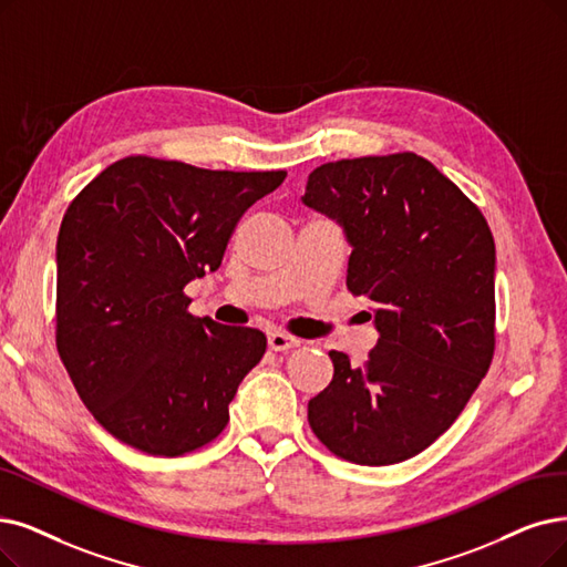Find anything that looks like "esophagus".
<instances>
[{
  "mask_svg": "<svg viewBox=\"0 0 567 567\" xmlns=\"http://www.w3.org/2000/svg\"><path fill=\"white\" fill-rule=\"evenodd\" d=\"M267 344H269L271 351H288V349L300 347V339L290 337L286 332H269L267 334Z\"/></svg>",
  "mask_w": 567,
  "mask_h": 567,
  "instance_id": "1",
  "label": "esophagus"
}]
</instances>
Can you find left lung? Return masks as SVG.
Here are the masks:
<instances>
[{
  "label": "left lung",
  "mask_w": 567,
  "mask_h": 567,
  "mask_svg": "<svg viewBox=\"0 0 567 567\" xmlns=\"http://www.w3.org/2000/svg\"><path fill=\"white\" fill-rule=\"evenodd\" d=\"M302 202L342 225L347 288L374 302L379 342L353 368L330 351V386L309 425L334 456L393 465L465 410L495 349V244L461 188L416 153L316 167Z\"/></svg>",
  "instance_id": "8db88e82"
}]
</instances>
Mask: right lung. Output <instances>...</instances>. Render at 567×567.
<instances>
[{"instance_id":"right-lung-1","label":"right lung","mask_w":567,"mask_h":567,"mask_svg":"<svg viewBox=\"0 0 567 567\" xmlns=\"http://www.w3.org/2000/svg\"><path fill=\"white\" fill-rule=\"evenodd\" d=\"M284 178L130 155L74 197L55 248V342L83 404L116 440L184 456L228 425L267 339L197 319L184 288L220 267L244 212Z\"/></svg>"}]
</instances>
